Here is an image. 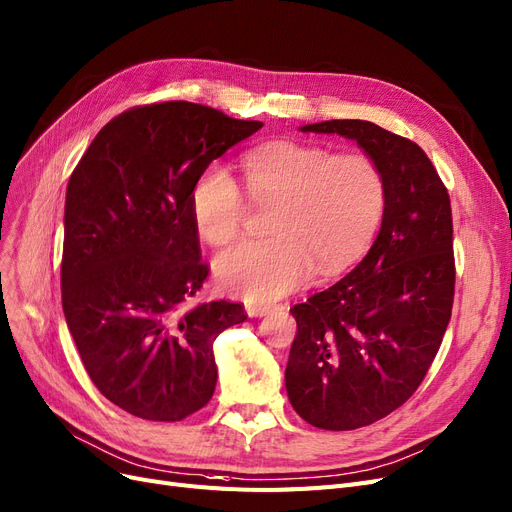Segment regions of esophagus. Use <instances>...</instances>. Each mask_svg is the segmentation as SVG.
Returning <instances> with one entry per match:
<instances>
[{"instance_id":"1","label":"esophagus","mask_w":512,"mask_h":512,"mask_svg":"<svg viewBox=\"0 0 512 512\" xmlns=\"http://www.w3.org/2000/svg\"><path fill=\"white\" fill-rule=\"evenodd\" d=\"M276 306H270V304H246V314L249 316H266L274 310Z\"/></svg>"}]
</instances>
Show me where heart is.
Wrapping results in <instances>:
<instances>
[{
    "label": "heart",
    "instance_id": "heart-1",
    "mask_svg": "<svg viewBox=\"0 0 512 512\" xmlns=\"http://www.w3.org/2000/svg\"><path fill=\"white\" fill-rule=\"evenodd\" d=\"M255 204H276L270 240H244L215 259L219 285L249 301H272L310 280L314 270H346L373 240L386 213V177L367 154L297 141L257 147L242 160ZM196 232L208 244H227L244 227L249 206L223 164H208L192 196Z\"/></svg>",
    "mask_w": 512,
    "mask_h": 512
}]
</instances>
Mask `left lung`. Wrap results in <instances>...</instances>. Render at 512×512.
Listing matches in <instances>:
<instances>
[{"mask_svg":"<svg viewBox=\"0 0 512 512\" xmlns=\"http://www.w3.org/2000/svg\"><path fill=\"white\" fill-rule=\"evenodd\" d=\"M301 130L356 141L386 177V213L365 259L291 308L293 409L316 428L354 430L399 409L441 348L456 289L451 202L418 143L365 120Z\"/></svg>","mask_w":512,"mask_h":512,"instance_id":"left-lung-1","label":"left lung"}]
</instances>
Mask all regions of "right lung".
I'll return each instance as SVG.
<instances>
[{
    "instance_id": "add662e5",
    "label": "right lung",
    "mask_w": 512,
    "mask_h": 512,
    "mask_svg": "<svg viewBox=\"0 0 512 512\" xmlns=\"http://www.w3.org/2000/svg\"><path fill=\"white\" fill-rule=\"evenodd\" d=\"M263 124L164 101L107 122L67 185L61 295L92 384L151 422H179L215 392L213 344L242 304L189 308L208 276L189 196L202 170Z\"/></svg>"
}]
</instances>
